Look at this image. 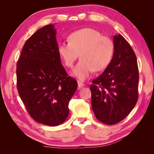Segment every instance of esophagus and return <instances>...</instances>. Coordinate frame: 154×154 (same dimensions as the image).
<instances>
[{"mask_svg":"<svg viewBox=\"0 0 154 154\" xmlns=\"http://www.w3.org/2000/svg\"><path fill=\"white\" fill-rule=\"evenodd\" d=\"M77 83H78V87H79V88H82V87H83L85 85L84 83H83L82 82H80V81H78Z\"/></svg>","mask_w":154,"mask_h":154,"instance_id":"obj_1","label":"esophagus"}]
</instances>
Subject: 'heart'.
Returning <instances> with one entry per match:
<instances>
[{"label":"heart","mask_w":154,"mask_h":154,"mask_svg":"<svg viewBox=\"0 0 154 154\" xmlns=\"http://www.w3.org/2000/svg\"><path fill=\"white\" fill-rule=\"evenodd\" d=\"M68 39L69 43L58 45V54L69 68L73 66L79 54L81 60L72 71V75L78 79H87L93 71H103L111 62L114 43L98 30L83 28L71 33Z\"/></svg>","instance_id":"obj_1"}]
</instances>
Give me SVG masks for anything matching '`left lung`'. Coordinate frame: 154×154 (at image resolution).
<instances>
[{
  "mask_svg": "<svg viewBox=\"0 0 154 154\" xmlns=\"http://www.w3.org/2000/svg\"><path fill=\"white\" fill-rule=\"evenodd\" d=\"M113 43L111 62L90 88L96 118L107 125L116 124L128 116L139 95V69L133 49L121 35L113 36Z\"/></svg>",
  "mask_w": 154,
  "mask_h": 154,
  "instance_id": "8db88e82",
  "label": "left lung"
}]
</instances>
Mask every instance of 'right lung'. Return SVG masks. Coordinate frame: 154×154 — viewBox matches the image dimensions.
Masks as SVG:
<instances>
[{
    "mask_svg": "<svg viewBox=\"0 0 154 154\" xmlns=\"http://www.w3.org/2000/svg\"><path fill=\"white\" fill-rule=\"evenodd\" d=\"M56 30L49 24L26 41L17 63V87L27 111L38 123L56 126L69 116L77 82L66 73L58 51Z\"/></svg>",
    "mask_w": 154,
    "mask_h": 154,
    "instance_id": "obj_1",
    "label": "right lung"
}]
</instances>
